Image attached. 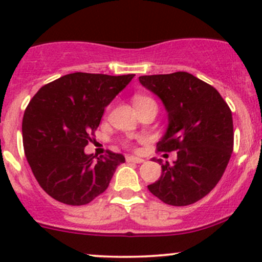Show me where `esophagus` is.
<instances>
[{"instance_id": "1", "label": "esophagus", "mask_w": 262, "mask_h": 262, "mask_svg": "<svg viewBox=\"0 0 262 262\" xmlns=\"http://www.w3.org/2000/svg\"><path fill=\"white\" fill-rule=\"evenodd\" d=\"M126 162L142 163V162H144V160H143V158H141V157H134V156H128V157H126Z\"/></svg>"}]
</instances>
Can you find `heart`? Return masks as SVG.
I'll use <instances>...</instances> for the list:
<instances>
[{
	"label": "heart",
	"instance_id": "heart-1",
	"mask_svg": "<svg viewBox=\"0 0 262 262\" xmlns=\"http://www.w3.org/2000/svg\"><path fill=\"white\" fill-rule=\"evenodd\" d=\"M147 102H155V101H153L150 97L143 96V95H136V96L133 97V104L136 107L139 106V105L147 104Z\"/></svg>",
	"mask_w": 262,
	"mask_h": 262
}]
</instances>
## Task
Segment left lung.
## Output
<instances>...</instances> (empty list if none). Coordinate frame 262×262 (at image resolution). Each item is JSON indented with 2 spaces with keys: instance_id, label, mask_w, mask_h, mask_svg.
<instances>
[{
  "instance_id": "left-lung-1",
  "label": "left lung",
  "mask_w": 262,
  "mask_h": 262,
  "mask_svg": "<svg viewBox=\"0 0 262 262\" xmlns=\"http://www.w3.org/2000/svg\"><path fill=\"white\" fill-rule=\"evenodd\" d=\"M139 82L160 97L167 112V130L157 150H178L172 163L153 158L162 173L148 190L168 205L194 204L215 187L229 162L231 109L213 86L187 72L141 76Z\"/></svg>"
}]
</instances>
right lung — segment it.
Listing matches in <instances>:
<instances>
[{
  "instance_id": "1",
  "label": "right lung",
  "mask_w": 262,
  "mask_h": 262,
  "mask_svg": "<svg viewBox=\"0 0 262 262\" xmlns=\"http://www.w3.org/2000/svg\"><path fill=\"white\" fill-rule=\"evenodd\" d=\"M136 75L76 72L41 87L23 118L26 160L44 191L68 205H84L109 186L120 153L86 155L104 110Z\"/></svg>"
}]
</instances>
